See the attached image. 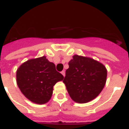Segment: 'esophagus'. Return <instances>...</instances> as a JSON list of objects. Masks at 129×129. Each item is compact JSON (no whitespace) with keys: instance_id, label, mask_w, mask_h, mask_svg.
Instances as JSON below:
<instances>
[{"instance_id":"34e87169","label":"esophagus","mask_w":129,"mask_h":129,"mask_svg":"<svg viewBox=\"0 0 129 129\" xmlns=\"http://www.w3.org/2000/svg\"><path fill=\"white\" fill-rule=\"evenodd\" d=\"M61 74L63 75V77H65V75H66V72H65V70H63V71H61Z\"/></svg>"}]
</instances>
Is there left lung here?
<instances>
[{"instance_id":"left-lung-1","label":"left lung","mask_w":129,"mask_h":129,"mask_svg":"<svg viewBox=\"0 0 129 129\" xmlns=\"http://www.w3.org/2000/svg\"><path fill=\"white\" fill-rule=\"evenodd\" d=\"M68 65L63 82L71 99L81 104L94 100L105 86V66L93 59L79 55H74Z\"/></svg>"}]
</instances>
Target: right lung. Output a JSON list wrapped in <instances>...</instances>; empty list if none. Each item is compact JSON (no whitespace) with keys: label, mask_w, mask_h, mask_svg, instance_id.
I'll return each instance as SVG.
<instances>
[{"label":"right lung","mask_w":129,"mask_h":129,"mask_svg":"<svg viewBox=\"0 0 129 129\" xmlns=\"http://www.w3.org/2000/svg\"><path fill=\"white\" fill-rule=\"evenodd\" d=\"M63 76L45 56L29 59L16 71V82L21 92L31 102L43 104L50 100L53 86Z\"/></svg>","instance_id":"add662e5"}]
</instances>
